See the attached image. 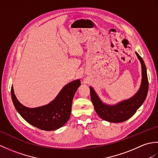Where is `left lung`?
<instances>
[{
    "label": "left lung",
    "mask_w": 158,
    "mask_h": 158,
    "mask_svg": "<svg viewBox=\"0 0 158 158\" xmlns=\"http://www.w3.org/2000/svg\"><path fill=\"white\" fill-rule=\"evenodd\" d=\"M136 54L140 60L142 67V81L139 91L130 99L117 103L115 105H109L103 103L92 87L90 88L91 100L97 114L104 120L109 122L119 123L130 119L143 105L147 95L149 82L147 78L146 66L139 53Z\"/></svg>",
    "instance_id": "8db88e82"
}]
</instances>
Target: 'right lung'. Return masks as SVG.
Masks as SVG:
<instances>
[{
  "label": "right lung",
  "mask_w": 158,
  "mask_h": 158,
  "mask_svg": "<svg viewBox=\"0 0 158 158\" xmlns=\"http://www.w3.org/2000/svg\"><path fill=\"white\" fill-rule=\"evenodd\" d=\"M80 85L79 79L68 83L52 102L36 108H28L22 105L16 98L13 86L11 98L17 111L28 123L43 130H55L63 126L69 119L73 97Z\"/></svg>",
  "instance_id": "add662e5"
}]
</instances>
